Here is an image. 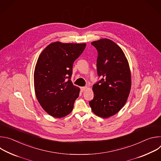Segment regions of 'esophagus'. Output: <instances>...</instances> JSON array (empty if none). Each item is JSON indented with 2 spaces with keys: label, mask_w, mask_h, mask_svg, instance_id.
I'll use <instances>...</instances> for the list:
<instances>
[{
  "label": "esophagus",
  "mask_w": 161,
  "mask_h": 161,
  "mask_svg": "<svg viewBox=\"0 0 161 161\" xmlns=\"http://www.w3.org/2000/svg\"><path fill=\"white\" fill-rule=\"evenodd\" d=\"M87 89V87L86 86H83V87H81V91L82 92H83L85 90H86Z\"/></svg>",
  "instance_id": "34e87169"
}]
</instances>
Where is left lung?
<instances>
[{"mask_svg": "<svg viewBox=\"0 0 161 161\" xmlns=\"http://www.w3.org/2000/svg\"><path fill=\"white\" fill-rule=\"evenodd\" d=\"M91 44L98 52L97 71L101 80L93 85L94 97L89 104L97 116L106 119L126 103L131 88L130 70L123 50L115 42L105 38Z\"/></svg>", "mask_w": 161, "mask_h": 161, "instance_id": "8db88e82", "label": "left lung"}]
</instances>
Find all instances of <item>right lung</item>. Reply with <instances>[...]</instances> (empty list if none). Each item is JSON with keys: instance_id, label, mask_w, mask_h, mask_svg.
<instances>
[{"instance_id": "1", "label": "right lung", "mask_w": 161, "mask_h": 161, "mask_svg": "<svg viewBox=\"0 0 161 161\" xmlns=\"http://www.w3.org/2000/svg\"><path fill=\"white\" fill-rule=\"evenodd\" d=\"M85 47V43L57 41L38 57L34 73L35 94L42 109L53 117L63 118L73 111L80 91L70 80L73 65Z\"/></svg>"}]
</instances>
